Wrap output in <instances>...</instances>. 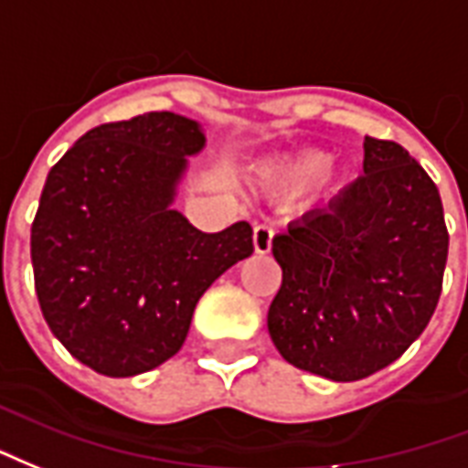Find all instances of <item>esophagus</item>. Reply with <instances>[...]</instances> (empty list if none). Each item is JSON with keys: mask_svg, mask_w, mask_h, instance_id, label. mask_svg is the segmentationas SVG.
<instances>
[{"mask_svg": "<svg viewBox=\"0 0 468 468\" xmlns=\"http://www.w3.org/2000/svg\"><path fill=\"white\" fill-rule=\"evenodd\" d=\"M251 241H254V251L259 257H264L271 251V241H274V229L267 227V224H259L254 227V234H251Z\"/></svg>", "mask_w": 468, "mask_h": 468, "instance_id": "34e87169", "label": "esophagus"}]
</instances>
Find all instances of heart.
<instances>
[{
	"mask_svg": "<svg viewBox=\"0 0 468 468\" xmlns=\"http://www.w3.org/2000/svg\"><path fill=\"white\" fill-rule=\"evenodd\" d=\"M332 166V156L322 149H302L259 169V182L282 197H296L319 184Z\"/></svg>",
	"mask_w": 468,
	"mask_h": 468,
	"instance_id": "obj_1",
	"label": "heart"
}]
</instances>
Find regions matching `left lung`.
I'll list each match as a JSON object with an SVG mask.
<instances>
[{"mask_svg":"<svg viewBox=\"0 0 468 468\" xmlns=\"http://www.w3.org/2000/svg\"><path fill=\"white\" fill-rule=\"evenodd\" d=\"M271 342L289 364L356 381L397 361L441 294L449 234L436 184L397 142L364 139V176L271 244Z\"/></svg>","mask_w":468,"mask_h":468,"instance_id":"left-lung-1","label":"left lung"}]
</instances>
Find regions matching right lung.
I'll return each instance as SVG.
<instances>
[{"label":"right lung","instance_id":"add662e5","mask_svg":"<svg viewBox=\"0 0 468 468\" xmlns=\"http://www.w3.org/2000/svg\"><path fill=\"white\" fill-rule=\"evenodd\" d=\"M199 122L149 112L90 129L47 176L32 224L34 289L52 334L104 377L182 349L201 294L251 257V227L199 231L172 207Z\"/></svg>","mask_w":468,"mask_h":468}]
</instances>
